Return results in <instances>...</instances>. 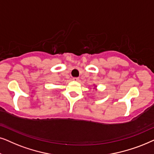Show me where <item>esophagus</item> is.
I'll return each mask as SVG.
<instances>
[{"label": "esophagus", "mask_w": 154, "mask_h": 154, "mask_svg": "<svg viewBox=\"0 0 154 154\" xmlns=\"http://www.w3.org/2000/svg\"><path fill=\"white\" fill-rule=\"evenodd\" d=\"M72 79H73L74 81H76V82L79 81V78H78V77H73Z\"/></svg>", "instance_id": "34e87169"}]
</instances>
